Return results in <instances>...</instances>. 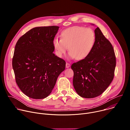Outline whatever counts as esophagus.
<instances>
[{
  "label": "esophagus",
  "mask_w": 130,
  "mask_h": 130,
  "mask_svg": "<svg viewBox=\"0 0 130 130\" xmlns=\"http://www.w3.org/2000/svg\"><path fill=\"white\" fill-rule=\"evenodd\" d=\"M70 66V64L69 63H66V67L67 68H69Z\"/></svg>",
  "instance_id": "obj_1"
}]
</instances>
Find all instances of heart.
<instances>
[{
    "mask_svg": "<svg viewBox=\"0 0 130 130\" xmlns=\"http://www.w3.org/2000/svg\"><path fill=\"white\" fill-rule=\"evenodd\" d=\"M61 39L57 37L52 41L55 54L62 58L69 49V57L81 60L85 59L94 48L96 35L90 28L81 26H72L61 32Z\"/></svg>",
    "mask_w": 130,
    "mask_h": 130,
    "instance_id": "b5f03b06",
    "label": "heart"
}]
</instances>
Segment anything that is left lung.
<instances>
[{"label": "left lung", "mask_w": 130, "mask_h": 130, "mask_svg": "<svg viewBox=\"0 0 130 130\" xmlns=\"http://www.w3.org/2000/svg\"><path fill=\"white\" fill-rule=\"evenodd\" d=\"M94 32L96 42L90 54L71 66L74 73V88L80 96L85 98H95L103 93L113 80L116 67L112 44L99 27Z\"/></svg>", "instance_id": "1"}]
</instances>
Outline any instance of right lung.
Segmentation results:
<instances>
[{"mask_svg": "<svg viewBox=\"0 0 130 130\" xmlns=\"http://www.w3.org/2000/svg\"><path fill=\"white\" fill-rule=\"evenodd\" d=\"M59 27H35L18 40L12 60L16 82L29 98L41 99L52 92L65 61L53 53Z\"/></svg>", "mask_w": 130, "mask_h": 130, "instance_id": "right-lung-1", "label": "right lung"}]
</instances>
